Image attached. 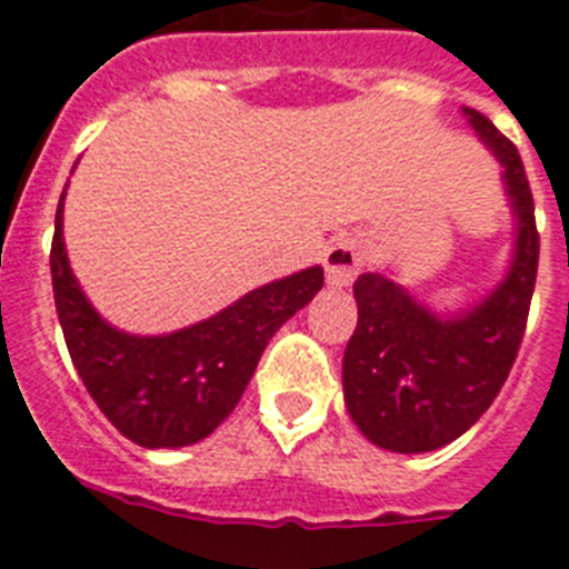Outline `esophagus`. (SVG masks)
<instances>
[{"label":"esophagus","instance_id":"34e87169","mask_svg":"<svg viewBox=\"0 0 569 569\" xmlns=\"http://www.w3.org/2000/svg\"><path fill=\"white\" fill-rule=\"evenodd\" d=\"M361 250L353 239H336L325 253V273L333 288H345L361 273Z\"/></svg>","mask_w":569,"mask_h":569}]
</instances>
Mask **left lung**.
Here are the masks:
<instances>
[{"label": "left lung", "mask_w": 569, "mask_h": 569, "mask_svg": "<svg viewBox=\"0 0 569 569\" xmlns=\"http://www.w3.org/2000/svg\"><path fill=\"white\" fill-rule=\"evenodd\" d=\"M476 133L505 164L519 216L516 259L479 308L439 319L379 273L353 284L359 325L347 341L345 401L356 427L393 453L450 445L481 419L519 356L539 273V230L530 182L516 144L479 110L465 108Z\"/></svg>", "instance_id": "obj_1"}]
</instances>
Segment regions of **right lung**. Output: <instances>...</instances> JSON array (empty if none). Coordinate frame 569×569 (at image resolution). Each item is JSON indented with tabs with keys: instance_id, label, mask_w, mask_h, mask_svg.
<instances>
[{
	"instance_id": "right-lung-1",
	"label": "right lung",
	"mask_w": 569,
	"mask_h": 569,
	"mask_svg": "<svg viewBox=\"0 0 569 569\" xmlns=\"http://www.w3.org/2000/svg\"><path fill=\"white\" fill-rule=\"evenodd\" d=\"M62 202L50 244V276L64 345L110 425L136 445L184 447L222 425L276 330L313 299L325 270L308 268L241 296L222 313L170 336L110 328L79 290L64 253Z\"/></svg>"
}]
</instances>
